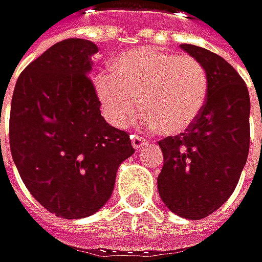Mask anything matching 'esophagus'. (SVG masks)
<instances>
[{
	"instance_id": "esophagus-1",
	"label": "esophagus",
	"mask_w": 262,
	"mask_h": 262,
	"mask_svg": "<svg viewBox=\"0 0 262 262\" xmlns=\"http://www.w3.org/2000/svg\"><path fill=\"white\" fill-rule=\"evenodd\" d=\"M130 138H132V146H134V149H137V150H140V149L147 143L144 138H141V137H138V135H132Z\"/></svg>"
}]
</instances>
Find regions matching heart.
Returning a JSON list of instances; mask_svg holds the SVG:
<instances>
[{
	"mask_svg": "<svg viewBox=\"0 0 262 262\" xmlns=\"http://www.w3.org/2000/svg\"><path fill=\"white\" fill-rule=\"evenodd\" d=\"M93 90L112 125L127 127L141 104L140 125L177 135L200 116L207 98V75L192 56L144 47L122 53L115 73H96Z\"/></svg>",
	"mask_w": 262,
	"mask_h": 262,
	"instance_id": "b5f03b06",
	"label": "heart"
}]
</instances>
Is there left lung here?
<instances>
[{
    "label": "left lung",
    "instance_id": "1",
    "mask_svg": "<svg viewBox=\"0 0 262 262\" xmlns=\"http://www.w3.org/2000/svg\"><path fill=\"white\" fill-rule=\"evenodd\" d=\"M207 75V99L184 134L160 141L164 166L158 192L170 212L203 220L233 193L250 146V96L238 72L220 55L180 46Z\"/></svg>",
    "mask_w": 262,
    "mask_h": 262
}]
</instances>
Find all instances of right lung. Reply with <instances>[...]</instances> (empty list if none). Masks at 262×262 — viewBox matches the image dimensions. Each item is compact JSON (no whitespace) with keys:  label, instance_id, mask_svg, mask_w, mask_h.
<instances>
[{"label":"right lung","instance_id":"right-lung-1","mask_svg":"<svg viewBox=\"0 0 262 262\" xmlns=\"http://www.w3.org/2000/svg\"><path fill=\"white\" fill-rule=\"evenodd\" d=\"M96 52L87 39L56 42L23 70L12 96L13 163L32 196L66 220L98 212L119 164L135 154L128 134L101 116L87 76Z\"/></svg>","mask_w":262,"mask_h":262}]
</instances>
